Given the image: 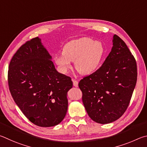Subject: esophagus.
<instances>
[{"instance_id": "1", "label": "esophagus", "mask_w": 147, "mask_h": 147, "mask_svg": "<svg viewBox=\"0 0 147 147\" xmlns=\"http://www.w3.org/2000/svg\"><path fill=\"white\" fill-rule=\"evenodd\" d=\"M73 84L74 86L75 87H78V81H76V80H74V79H73Z\"/></svg>"}]
</instances>
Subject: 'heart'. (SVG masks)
Masks as SVG:
<instances>
[{
    "label": "heart",
    "instance_id": "b5f03b06",
    "mask_svg": "<svg viewBox=\"0 0 147 147\" xmlns=\"http://www.w3.org/2000/svg\"><path fill=\"white\" fill-rule=\"evenodd\" d=\"M104 54V46L100 41L83 37L64 45L62 55H56L54 61L63 73L71 68V62L74 61L75 68L78 73L88 76L99 68Z\"/></svg>",
    "mask_w": 147,
    "mask_h": 147
}]
</instances>
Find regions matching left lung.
<instances>
[{"instance_id":"left-lung-1","label":"left lung","mask_w":147,"mask_h":147,"mask_svg":"<svg viewBox=\"0 0 147 147\" xmlns=\"http://www.w3.org/2000/svg\"><path fill=\"white\" fill-rule=\"evenodd\" d=\"M106 60L91 75L81 79L79 87L89 117L100 124L115 121L129 105L137 81V65L127 45L117 35Z\"/></svg>"}]
</instances>
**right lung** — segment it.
Returning a JSON list of instances; mask_svg holds the SVG:
<instances>
[{
    "label": "right lung",
    "instance_id": "1",
    "mask_svg": "<svg viewBox=\"0 0 147 147\" xmlns=\"http://www.w3.org/2000/svg\"><path fill=\"white\" fill-rule=\"evenodd\" d=\"M40 38L20 46L10 61L9 91L15 103L31 122L42 127L60 123L68 110L71 78L59 73Z\"/></svg>",
    "mask_w": 147,
    "mask_h": 147
}]
</instances>
